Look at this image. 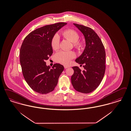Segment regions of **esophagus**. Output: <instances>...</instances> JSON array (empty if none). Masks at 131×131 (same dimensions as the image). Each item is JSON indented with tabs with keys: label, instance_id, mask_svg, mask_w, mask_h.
Wrapping results in <instances>:
<instances>
[{
	"label": "esophagus",
	"instance_id": "obj_1",
	"mask_svg": "<svg viewBox=\"0 0 131 131\" xmlns=\"http://www.w3.org/2000/svg\"><path fill=\"white\" fill-rule=\"evenodd\" d=\"M64 67L65 69H67V68H69L70 66H67V65H64Z\"/></svg>",
	"mask_w": 131,
	"mask_h": 131
}]
</instances>
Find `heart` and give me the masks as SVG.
<instances>
[{
	"instance_id": "1",
	"label": "heart",
	"mask_w": 131,
	"mask_h": 131,
	"mask_svg": "<svg viewBox=\"0 0 131 131\" xmlns=\"http://www.w3.org/2000/svg\"><path fill=\"white\" fill-rule=\"evenodd\" d=\"M62 37L73 42V47L80 51L82 49L83 43L79 40V35L75 30L69 29L62 31L61 33ZM51 47L53 50H57L59 48V38L57 35L52 37L51 40ZM75 54L73 51H60L54 55V60L58 63L62 64H67L70 61L75 58Z\"/></svg>"
}]
</instances>
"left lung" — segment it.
Here are the masks:
<instances>
[{
	"instance_id": "8db88e82",
	"label": "left lung",
	"mask_w": 131,
	"mask_h": 131,
	"mask_svg": "<svg viewBox=\"0 0 131 131\" xmlns=\"http://www.w3.org/2000/svg\"><path fill=\"white\" fill-rule=\"evenodd\" d=\"M85 37L86 47L75 62L83 65V71L78 66L73 67L74 73L71 82L79 92L88 94L94 91L100 84L105 72L106 53L100 37L91 28L73 23Z\"/></svg>"
}]
</instances>
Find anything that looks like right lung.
<instances>
[{"label": "right lung", "mask_w": 131, "mask_h": 131, "mask_svg": "<svg viewBox=\"0 0 131 131\" xmlns=\"http://www.w3.org/2000/svg\"><path fill=\"white\" fill-rule=\"evenodd\" d=\"M65 22L46 25L31 31L24 38L20 50V63L24 78L34 91L41 94L54 89L64 70L63 65L54 64L52 69L45 61L52 54L51 40Z\"/></svg>", "instance_id": "obj_1"}]
</instances>
